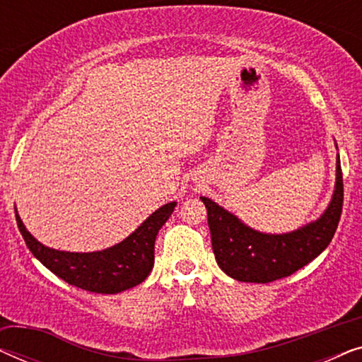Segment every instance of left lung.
I'll return each instance as SVG.
<instances>
[{
	"instance_id": "1",
	"label": "left lung",
	"mask_w": 362,
	"mask_h": 362,
	"mask_svg": "<svg viewBox=\"0 0 362 362\" xmlns=\"http://www.w3.org/2000/svg\"><path fill=\"white\" fill-rule=\"evenodd\" d=\"M343 173L338 155L336 186L328 209L318 221L288 234H264L250 229L209 197H201L207 209L217 265L232 279L250 284H269L290 276L329 245L343 212Z\"/></svg>"
}]
</instances>
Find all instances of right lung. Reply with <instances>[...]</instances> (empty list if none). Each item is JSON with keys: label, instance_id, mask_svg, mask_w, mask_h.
<instances>
[{"label": "right lung", "instance_id": "obj_1", "mask_svg": "<svg viewBox=\"0 0 362 362\" xmlns=\"http://www.w3.org/2000/svg\"><path fill=\"white\" fill-rule=\"evenodd\" d=\"M176 202H168L153 212L138 229L120 244L100 252H62L42 245L29 234L16 211V222L28 249L41 264L77 288L113 295L140 285L155 264L158 230L170 219Z\"/></svg>", "mask_w": 362, "mask_h": 362}]
</instances>
